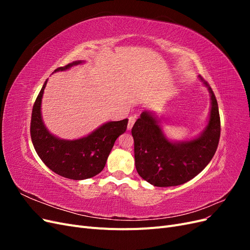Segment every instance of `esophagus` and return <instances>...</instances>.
Returning a JSON list of instances; mask_svg holds the SVG:
<instances>
[{"mask_svg": "<svg viewBox=\"0 0 250 250\" xmlns=\"http://www.w3.org/2000/svg\"><path fill=\"white\" fill-rule=\"evenodd\" d=\"M134 122H135V117L134 116L129 117V119H128V125H127V129L128 130H131V128H132Z\"/></svg>", "mask_w": 250, "mask_h": 250, "instance_id": "obj_1", "label": "esophagus"}]
</instances>
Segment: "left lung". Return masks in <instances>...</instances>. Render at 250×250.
I'll list each match as a JSON object with an SVG mask.
<instances>
[{
  "label": "left lung",
  "mask_w": 250,
  "mask_h": 250,
  "mask_svg": "<svg viewBox=\"0 0 250 250\" xmlns=\"http://www.w3.org/2000/svg\"><path fill=\"white\" fill-rule=\"evenodd\" d=\"M210 110L208 125L192 140H169L154 111L145 110L134 123L135 168L139 175L155 187H174L191 180L207 167L213 158L220 139V116L214 92L208 82Z\"/></svg>",
  "instance_id": "left-lung-1"
}]
</instances>
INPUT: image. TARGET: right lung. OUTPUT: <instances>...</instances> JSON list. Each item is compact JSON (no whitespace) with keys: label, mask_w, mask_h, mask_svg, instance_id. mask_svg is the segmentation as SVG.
Listing matches in <instances>:
<instances>
[{"label":"right lung","mask_w":250,"mask_h":250,"mask_svg":"<svg viewBox=\"0 0 250 250\" xmlns=\"http://www.w3.org/2000/svg\"><path fill=\"white\" fill-rule=\"evenodd\" d=\"M82 62H74L53 73L66 71ZM47 82L43 83L33 105L30 127L37 155L50 170L62 177L82 180L96 176L104 169L116 140L126 131L128 119L109 121L77 140L59 139L47 129L42 117V99Z\"/></svg>","instance_id":"add662e5"}]
</instances>
